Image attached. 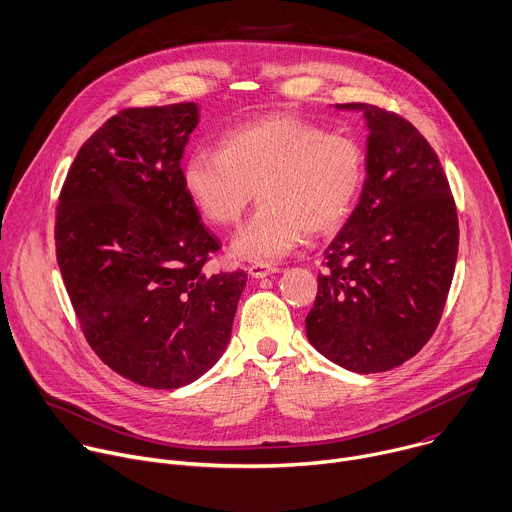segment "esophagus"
Instances as JSON below:
<instances>
[{
  "label": "esophagus",
  "instance_id": "obj_1",
  "mask_svg": "<svg viewBox=\"0 0 512 512\" xmlns=\"http://www.w3.org/2000/svg\"><path fill=\"white\" fill-rule=\"evenodd\" d=\"M277 271H279L277 267L267 265V263H253V265L247 267V273H249L253 279H263V277H267V275H271V273H277Z\"/></svg>",
  "mask_w": 512,
  "mask_h": 512
}]
</instances>
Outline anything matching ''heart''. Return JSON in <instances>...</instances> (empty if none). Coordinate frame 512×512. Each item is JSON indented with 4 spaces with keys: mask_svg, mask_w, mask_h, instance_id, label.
<instances>
[{
    "mask_svg": "<svg viewBox=\"0 0 512 512\" xmlns=\"http://www.w3.org/2000/svg\"><path fill=\"white\" fill-rule=\"evenodd\" d=\"M364 181L356 140L289 114H265L227 132L219 150H195L183 187L213 225H235L257 189L261 207L231 241L243 261H277L303 233L323 235L350 215Z\"/></svg>",
    "mask_w": 512,
    "mask_h": 512,
    "instance_id": "heart-1",
    "label": "heart"
}]
</instances>
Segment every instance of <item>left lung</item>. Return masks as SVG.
Listing matches in <instances>:
<instances>
[{"label": "left lung", "mask_w": 512, "mask_h": 512, "mask_svg": "<svg viewBox=\"0 0 512 512\" xmlns=\"http://www.w3.org/2000/svg\"><path fill=\"white\" fill-rule=\"evenodd\" d=\"M335 108L366 118V181L323 251L305 331L333 364L376 374L432 337L458 257V217L436 152L408 120L360 102Z\"/></svg>", "instance_id": "obj_1"}]
</instances>
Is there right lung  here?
Segmentation results:
<instances>
[{"label": "right lung", "mask_w": 512, "mask_h": 512, "mask_svg": "<svg viewBox=\"0 0 512 512\" xmlns=\"http://www.w3.org/2000/svg\"><path fill=\"white\" fill-rule=\"evenodd\" d=\"M195 102L126 108L78 150L60 193L56 255L80 327L116 374L175 390L231 339L245 271L207 275L217 237L183 187Z\"/></svg>", "instance_id": "obj_1"}]
</instances>
